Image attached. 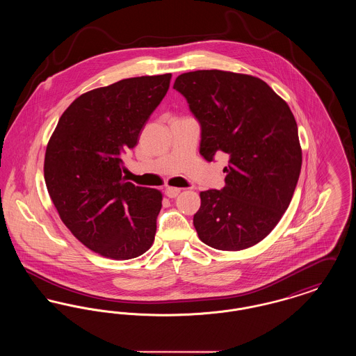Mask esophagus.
<instances>
[{
	"label": "esophagus",
	"instance_id": "obj_1",
	"mask_svg": "<svg viewBox=\"0 0 356 356\" xmlns=\"http://www.w3.org/2000/svg\"><path fill=\"white\" fill-rule=\"evenodd\" d=\"M179 193H180V188H173V186L165 188V195H167L170 199L176 197Z\"/></svg>",
	"mask_w": 356,
	"mask_h": 356
}]
</instances>
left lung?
I'll return each mask as SVG.
<instances>
[{
    "label": "left lung",
    "mask_w": 356,
    "mask_h": 356,
    "mask_svg": "<svg viewBox=\"0 0 356 356\" xmlns=\"http://www.w3.org/2000/svg\"><path fill=\"white\" fill-rule=\"evenodd\" d=\"M180 92L202 128L200 154H225V186L200 192L193 216L200 240L240 251L267 236L291 203L302 168L295 118L263 80L224 70L180 74Z\"/></svg>",
    "instance_id": "obj_1"
}]
</instances>
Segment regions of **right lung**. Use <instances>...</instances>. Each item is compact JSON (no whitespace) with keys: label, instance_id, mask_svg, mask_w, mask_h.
I'll return each instance as SVG.
<instances>
[{"label":"right lung","instance_id":"obj_1","mask_svg":"<svg viewBox=\"0 0 356 356\" xmlns=\"http://www.w3.org/2000/svg\"><path fill=\"white\" fill-rule=\"evenodd\" d=\"M172 74L141 76L89 90L68 106L47 147L44 177L63 222L85 247L127 260L147 252L161 209L160 191L122 176Z\"/></svg>","mask_w":356,"mask_h":356}]
</instances>
